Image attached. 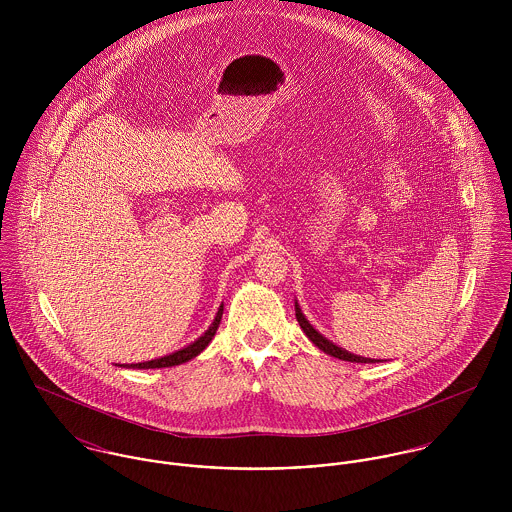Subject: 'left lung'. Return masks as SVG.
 I'll list each match as a JSON object with an SVG mask.
<instances>
[{
    "label": "left lung",
    "mask_w": 512,
    "mask_h": 512,
    "mask_svg": "<svg viewBox=\"0 0 512 512\" xmlns=\"http://www.w3.org/2000/svg\"><path fill=\"white\" fill-rule=\"evenodd\" d=\"M295 317H297V323H299L301 331L307 335V339H309L317 349H321L323 353H327V355H331V357H335V359H341V361H349V363H374V359H366V357H361V355L349 353L347 349H341L339 345H335L333 341H329L327 337H323V335L307 321V317L303 315V311H301L297 299H295Z\"/></svg>",
    "instance_id": "8db88e82"
}]
</instances>
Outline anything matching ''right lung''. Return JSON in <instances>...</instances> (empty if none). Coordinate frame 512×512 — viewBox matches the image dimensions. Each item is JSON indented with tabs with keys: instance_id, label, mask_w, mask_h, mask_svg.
Returning a JSON list of instances; mask_svg holds the SVG:
<instances>
[{
	"instance_id": "obj_1",
	"label": "right lung",
	"mask_w": 512,
	"mask_h": 512,
	"mask_svg": "<svg viewBox=\"0 0 512 512\" xmlns=\"http://www.w3.org/2000/svg\"><path fill=\"white\" fill-rule=\"evenodd\" d=\"M222 309H224V305L220 303L219 311H217V315H215L211 327H209L197 341H193L191 345H187V347H183V349H179V351H175V353H171V355H165V357H159V359H151V361H146V363L116 366H124V368H165V366L183 365V363L195 359V357L201 355V353L209 347V343L213 341V337H215V333H217V329H219L220 319H222Z\"/></svg>"
}]
</instances>
